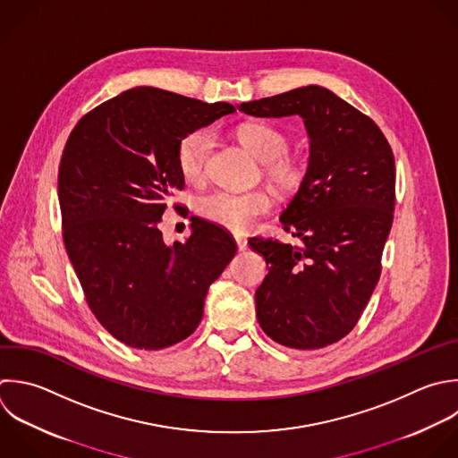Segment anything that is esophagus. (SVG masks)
Listing matches in <instances>:
<instances>
[{"label":"esophagus","mask_w":458,"mask_h":458,"mask_svg":"<svg viewBox=\"0 0 458 458\" xmlns=\"http://www.w3.org/2000/svg\"><path fill=\"white\" fill-rule=\"evenodd\" d=\"M234 242L238 245V250H245L247 249V238L243 236H234Z\"/></svg>","instance_id":"esophagus-1"}]
</instances>
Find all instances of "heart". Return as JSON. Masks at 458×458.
I'll use <instances>...</instances> for the list:
<instances>
[{"instance_id": "obj_1", "label": "heart", "mask_w": 458, "mask_h": 458, "mask_svg": "<svg viewBox=\"0 0 458 458\" xmlns=\"http://www.w3.org/2000/svg\"><path fill=\"white\" fill-rule=\"evenodd\" d=\"M238 141L263 163V170L272 186L283 191L295 190L304 179V163L295 154L286 152L290 140L279 127L265 122H249L238 127ZM213 136L206 129H197L181 138L177 143V166L181 175L190 182H199L206 175ZM197 213L229 231L242 233L272 209V199L265 191L231 193L211 191L197 200Z\"/></svg>"}]
</instances>
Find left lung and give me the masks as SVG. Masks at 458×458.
Wrapping results in <instances>:
<instances>
[{"mask_svg": "<svg viewBox=\"0 0 458 458\" xmlns=\"http://www.w3.org/2000/svg\"><path fill=\"white\" fill-rule=\"evenodd\" d=\"M258 118L301 116L310 163L281 215L299 245L250 238L270 265L256 290L261 329L292 349H320L358 322L381 274L395 206V165L379 127L326 88L306 86L240 106Z\"/></svg>", "mask_w": 458, "mask_h": 458, "instance_id": "obj_1", "label": "left lung"}]
</instances>
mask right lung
Segmentation results:
<instances>
[{
  "label": "right lung",
  "mask_w": 458,
  "mask_h": 458,
  "mask_svg": "<svg viewBox=\"0 0 458 458\" xmlns=\"http://www.w3.org/2000/svg\"><path fill=\"white\" fill-rule=\"evenodd\" d=\"M157 88L129 89L81 118L59 166L66 252L98 322L129 347L157 351L202 320L209 284L236 252L222 227L191 216L166 245L161 216L184 188L177 143L234 113Z\"/></svg>",
  "instance_id": "add662e5"
}]
</instances>
